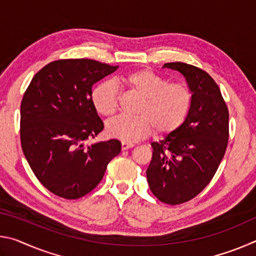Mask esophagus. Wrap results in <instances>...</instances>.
Returning <instances> with one entry per match:
<instances>
[{
    "instance_id": "1",
    "label": "esophagus",
    "mask_w": 256,
    "mask_h": 256,
    "mask_svg": "<svg viewBox=\"0 0 256 256\" xmlns=\"http://www.w3.org/2000/svg\"><path fill=\"white\" fill-rule=\"evenodd\" d=\"M133 144H128V142H122V150H128L130 148H133Z\"/></svg>"
}]
</instances>
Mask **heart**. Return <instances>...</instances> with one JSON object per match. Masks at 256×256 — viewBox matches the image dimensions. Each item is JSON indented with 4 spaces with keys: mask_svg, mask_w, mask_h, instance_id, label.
Here are the masks:
<instances>
[{
    "mask_svg": "<svg viewBox=\"0 0 256 256\" xmlns=\"http://www.w3.org/2000/svg\"><path fill=\"white\" fill-rule=\"evenodd\" d=\"M122 82L142 98L136 118H120L107 124L106 133L123 142H134L150 136H164L176 132L188 118L192 107V92L184 84H170L166 78L150 70L128 73ZM92 102L99 114L112 118L118 110L120 94L110 81L92 89Z\"/></svg>",
    "mask_w": 256,
    "mask_h": 256,
    "instance_id": "heart-1",
    "label": "heart"
}]
</instances>
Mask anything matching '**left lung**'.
<instances>
[{
	"label": "left lung",
	"instance_id": "8db88e82",
	"mask_svg": "<svg viewBox=\"0 0 256 256\" xmlns=\"http://www.w3.org/2000/svg\"><path fill=\"white\" fill-rule=\"evenodd\" d=\"M162 68L180 72L193 98L184 124L151 144L152 159L146 170L154 196L176 206L196 198L214 176L227 149L229 112L218 84L202 68L182 62Z\"/></svg>",
	"mask_w": 256,
	"mask_h": 256
}]
</instances>
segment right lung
Segmentation results:
<instances>
[{
  "instance_id": "1",
  "label": "right lung",
  "mask_w": 256,
  "mask_h": 256,
  "mask_svg": "<svg viewBox=\"0 0 256 256\" xmlns=\"http://www.w3.org/2000/svg\"><path fill=\"white\" fill-rule=\"evenodd\" d=\"M118 68L88 58L54 60L26 90L21 146L34 176L55 196L74 200L92 192L120 152L116 138L84 146L104 128L92 102V86Z\"/></svg>"
}]
</instances>
